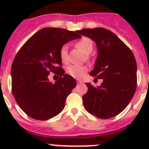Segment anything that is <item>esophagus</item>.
<instances>
[{
  "instance_id": "obj_1",
  "label": "esophagus",
  "mask_w": 149,
  "mask_h": 149,
  "mask_svg": "<svg viewBox=\"0 0 149 149\" xmlns=\"http://www.w3.org/2000/svg\"><path fill=\"white\" fill-rule=\"evenodd\" d=\"M77 84H81V83H82V81H79V80H77Z\"/></svg>"
}]
</instances>
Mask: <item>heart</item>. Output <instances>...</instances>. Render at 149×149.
<instances>
[{"mask_svg": "<svg viewBox=\"0 0 149 149\" xmlns=\"http://www.w3.org/2000/svg\"><path fill=\"white\" fill-rule=\"evenodd\" d=\"M76 46L82 51L84 54H89L93 50V41L87 37H84L76 43ZM60 56L63 62H66L68 60V46L64 45L60 50ZM68 74H70L74 78H81L84 74L87 72V67L84 65H70L66 69Z\"/></svg>", "mask_w": 149, "mask_h": 149, "instance_id": "1", "label": "heart"}]
</instances>
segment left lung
<instances>
[{
  "mask_svg": "<svg viewBox=\"0 0 149 149\" xmlns=\"http://www.w3.org/2000/svg\"><path fill=\"white\" fill-rule=\"evenodd\" d=\"M92 39L98 56L90 74L103 79L101 86L86 83L88 91L83 96L85 110L102 119H110L125 109L136 89V62L131 49L107 29L102 27L77 30Z\"/></svg>",
  "mask_w": 149,
  "mask_h": 149,
  "instance_id": "8db88e82",
  "label": "left lung"
}]
</instances>
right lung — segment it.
Segmentation results:
<instances>
[{
  "mask_svg": "<svg viewBox=\"0 0 149 149\" xmlns=\"http://www.w3.org/2000/svg\"><path fill=\"white\" fill-rule=\"evenodd\" d=\"M79 38L77 30L45 27L19 50L12 65V90L27 116L47 120L64 109L67 96L77 84L73 77L64 74L60 50L68 42ZM51 70L61 76L54 84L48 80Z\"/></svg>",
  "mask_w": 149,
  "mask_h": 149,
  "instance_id": "add662e5",
  "label": "right lung"
}]
</instances>
